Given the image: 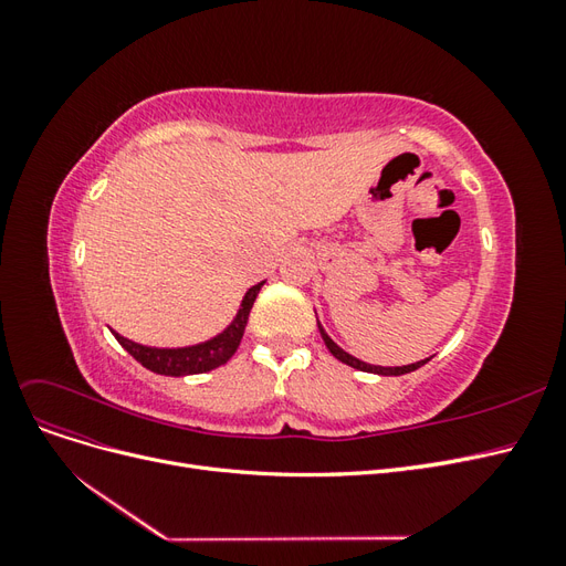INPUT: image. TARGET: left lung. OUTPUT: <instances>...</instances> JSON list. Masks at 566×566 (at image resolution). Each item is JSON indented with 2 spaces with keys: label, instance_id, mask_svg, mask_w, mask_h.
<instances>
[{
  "label": "left lung",
  "instance_id": "8db88e82",
  "mask_svg": "<svg viewBox=\"0 0 566 566\" xmlns=\"http://www.w3.org/2000/svg\"><path fill=\"white\" fill-rule=\"evenodd\" d=\"M318 331H321V337H323V342H325V347L331 349V354L335 356V358H339L342 364H347V366H352V368H356V370H366V373H378V375H403V373H410V370H418L420 366H424L427 361H430V358H424V361H418V364H408V366H397V368H385V366H370V364H364V361H358V358H354L352 354H347L345 349H339L335 342L328 337V333H325L323 328H321V323H318Z\"/></svg>",
  "mask_w": 566,
  "mask_h": 566
}]
</instances>
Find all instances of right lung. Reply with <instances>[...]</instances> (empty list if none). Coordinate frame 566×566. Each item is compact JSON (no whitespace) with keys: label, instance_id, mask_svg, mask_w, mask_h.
I'll return each instance as SVG.
<instances>
[{"label":"right lung","instance_id":"1","mask_svg":"<svg viewBox=\"0 0 566 566\" xmlns=\"http://www.w3.org/2000/svg\"><path fill=\"white\" fill-rule=\"evenodd\" d=\"M262 285H264V281L252 285L245 293L241 310H238V314H235V318H233L229 328L224 333H219L217 337L202 342V345L181 347V349H158V347L136 345V342H132L123 335H117V333H113V335H115L119 345H123L136 358V361H139L144 368L158 373V375H172V378H179V375L208 373L212 368L224 366L229 358L235 354L238 345H241L250 310H252L256 293H260Z\"/></svg>","mask_w":566,"mask_h":566}]
</instances>
